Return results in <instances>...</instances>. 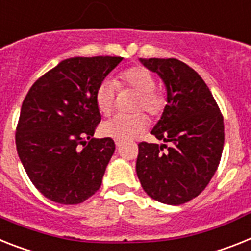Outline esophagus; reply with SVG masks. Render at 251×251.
I'll return each instance as SVG.
<instances>
[{"mask_svg": "<svg viewBox=\"0 0 251 251\" xmlns=\"http://www.w3.org/2000/svg\"><path fill=\"white\" fill-rule=\"evenodd\" d=\"M115 144H116V147H117V148H119L120 145L122 144V142H120V140H116V142H115Z\"/></svg>", "mask_w": 251, "mask_h": 251, "instance_id": "obj_1", "label": "esophagus"}]
</instances>
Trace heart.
Returning <instances> with one entry per match:
<instances>
[{
	"instance_id": "1",
	"label": "heart",
	"mask_w": 251,
	"mask_h": 251,
	"mask_svg": "<svg viewBox=\"0 0 251 251\" xmlns=\"http://www.w3.org/2000/svg\"><path fill=\"white\" fill-rule=\"evenodd\" d=\"M119 86H129L139 93L135 111L144 109L145 112L155 117L159 116L166 107V97L161 90L155 89V79L153 74L142 66L130 67L122 71L117 80ZM116 84L112 80H103L96 92V103L102 115L107 116L115 107ZM148 125V119L144 113L135 115H116L107 120L100 126L103 136L125 142L135 138L144 131Z\"/></svg>"
}]
</instances>
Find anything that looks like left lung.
Returning a JSON list of instances; mask_svg holds the SVG:
<instances>
[{
  "label": "left lung",
  "mask_w": 251,
  "mask_h": 251,
  "mask_svg": "<svg viewBox=\"0 0 251 251\" xmlns=\"http://www.w3.org/2000/svg\"><path fill=\"white\" fill-rule=\"evenodd\" d=\"M139 61L166 86L167 104L151 132L171 145L139 143L136 175L154 201L180 205L198 197L216 174L225 143L223 117L207 84L182 61Z\"/></svg>",
  "instance_id": "left-lung-1"
}]
</instances>
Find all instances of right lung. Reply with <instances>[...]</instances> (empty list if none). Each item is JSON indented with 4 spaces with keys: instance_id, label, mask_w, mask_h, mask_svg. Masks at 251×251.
Masks as SVG:
<instances>
[{
    "instance_id": "1",
    "label": "right lung",
    "mask_w": 251,
    "mask_h": 251,
    "mask_svg": "<svg viewBox=\"0 0 251 251\" xmlns=\"http://www.w3.org/2000/svg\"><path fill=\"white\" fill-rule=\"evenodd\" d=\"M122 57H71L33 84L23 102L16 149L29 178L50 201L79 204L102 185L115 151L93 138L100 122L96 92Z\"/></svg>"
}]
</instances>
